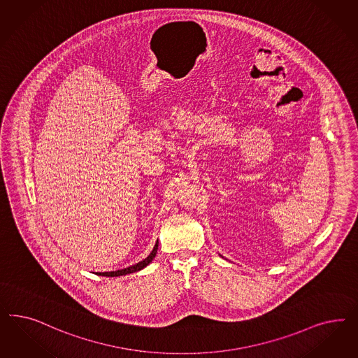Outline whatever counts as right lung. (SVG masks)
I'll use <instances>...</instances> for the list:
<instances>
[{
    "label": "right lung",
    "mask_w": 358,
    "mask_h": 358,
    "mask_svg": "<svg viewBox=\"0 0 358 358\" xmlns=\"http://www.w3.org/2000/svg\"><path fill=\"white\" fill-rule=\"evenodd\" d=\"M157 250H158V243H155V246H154V249H152V252H151L150 255H149L148 258H145L143 261L138 262L137 265L129 266V267H127V268H122V270H117V271H109V273H99V274H100V275H104V277H120V275H127V274H130V273H136V271H139V270H142L143 267H146V266L150 264L151 261L154 259L155 254H157Z\"/></svg>",
    "instance_id": "add662e5"
}]
</instances>
